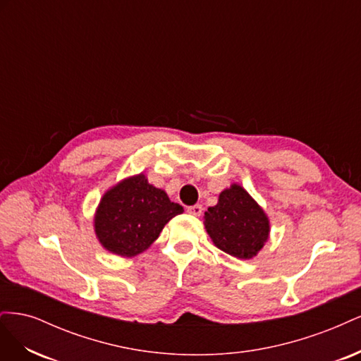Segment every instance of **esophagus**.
Masks as SVG:
<instances>
[{"mask_svg": "<svg viewBox=\"0 0 361 361\" xmlns=\"http://www.w3.org/2000/svg\"><path fill=\"white\" fill-rule=\"evenodd\" d=\"M202 211H203L202 204H192V206H188V207H187V212L191 214V215H195V216L202 215Z\"/></svg>", "mask_w": 361, "mask_h": 361, "instance_id": "1", "label": "esophagus"}]
</instances>
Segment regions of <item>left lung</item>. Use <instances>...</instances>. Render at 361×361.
Here are the masks:
<instances>
[{"instance_id":"1","label":"left lung","mask_w":361,"mask_h":361,"mask_svg":"<svg viewBox=\"0 0 361 361\" xmlns=\"http://www.w3.org/2000/svg\"><path fill=\"white\" fill-rule=\"evenodd\" d=\"M204 226L218 248L239 259L256 256L269 235L265 212L239 185L224 190L218 203L207 207Z\"/></svg>"}]
</instances>
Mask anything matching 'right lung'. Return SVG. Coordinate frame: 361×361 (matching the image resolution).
<instances>
[{
  "instance_id": "add662e5",
  "label": "right lung",
  "mask_w": 361,
  "mask_h": 361,
  "mask_svg": "<svg viewBox=\"0 0 361 361\" xmlns=\"http://www.w3.org/2000/svg\"><path fill=\"white\" fill-rule=\"evenodd\" d=\"M182 212L179 203L170 202L145 174H138L105 192L96 211L94 231L108 251L129 257L146 250L164 226Z\"/></svg>"
}]
</instances>
